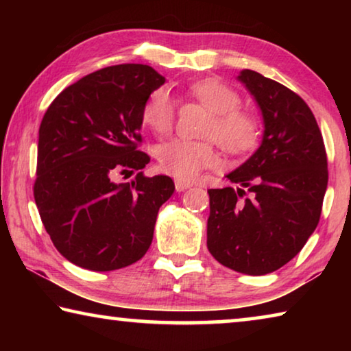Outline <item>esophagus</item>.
I'll return each mask as SVG.
<instances>
[{
	"label": "esophagus",
	"mask_w": 351,
	"mask_h": 351,
	"mask_svg": "<svg viewBox=\"0 0 351 351\" xmlns=\"http://www.w3.org/2000/svg\"><path fill=\"white\" fill-rule=\"evenodd\" d=\"M192 186H193L192 182L186 181V180H181V178H176V180H175V189L178 190V192H184V190L190 189Z\"/></svg>",
	"instance_id": "obj_1"
}]
</instances>
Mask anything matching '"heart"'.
I'll use <instances>...</instances> for the list:
<instances>
[{"label":"heart","mask_w":351,"mask_h":351,"mask_svg":"<svg viewBox=\"0 0 351 351\" xmlns=\"http://www.w3.org/2000/svg\"><path fill=\"white\" fill-rule=\"evenodd\" d=\"M189 96L210 111L203 136L217 142L223 152L239 156L258 144L261 125L252 112L241 110L239 91L218 79L193 82ZM176 104L169 90L156 88L142 106V122L159 134H167L175 125ZM159 167L178 178H193L201 170L217 164L212 141L171 139L158 147Z\"/></svg>","instance_id":"b5f03b06"}]
</instances>
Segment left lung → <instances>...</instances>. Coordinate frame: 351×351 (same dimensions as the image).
Listing matches in <instances>:
<instances>
[{
	"label": "left lung",
	"instance_id": "obj_1",
	"mask_svg": "<svg viewBox=\"0 0 351 351\" xmlns=\"http://www.w3.org/2000/svg\"><path fill=\"white\" fill-rule=\"evenodd\" d=\"M263 114L258 150L228 178L239 189H209V252L237 272L263 276L293 260L314 232L328 182L326 152L310 106L255 71H241Z\"/></svg>",
	"mask_w": 351,
	"mask_h": 351
}]
</instances>
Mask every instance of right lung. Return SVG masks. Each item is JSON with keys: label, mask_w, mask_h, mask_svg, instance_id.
I'll return each mask as SVG.
<instances>
[{"label": "right lung", "mask_w": 351, "mask_h": 351, "mask_svg": "<svg viewBox=\"0 0 351 351\" xmlns=\"http://www.w3.org/2000/svg\"><path fill=\"white\" fill-rule=\"evenodd\" d=\"M165 82L152 66L116 64L88 74L52 100L38 130L34 198L41 223L64 258L114 271L142 258L171 178L145 176L142 106ZM136 173L132 183L121 174Z\"/></svg>", "instance_id": "obj_1"}]
</instances>
